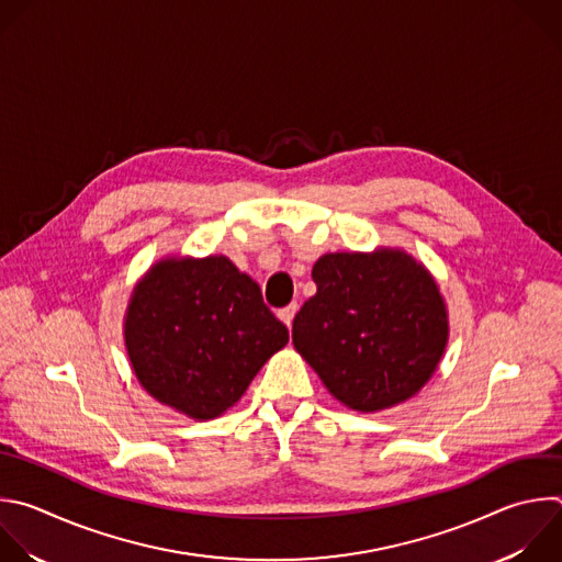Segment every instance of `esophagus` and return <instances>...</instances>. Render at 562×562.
<instances>
[{
  "label": "esophagus",
  "mask_w": 562,
  "mask_h": 562,
  "mask_svg": "<svg viewBox=\"0 0 562 562\" xmlns=\"http://www.w3.org/2000/svg\"><path fill=\"white\" fill-rule=\"evenodd\" d=\"M295 313H297V304H289V306H284V308H280V311H278V317H280V319L291 328Z\"/></svg>",
  "instance_id": "1"
}]
</instances>
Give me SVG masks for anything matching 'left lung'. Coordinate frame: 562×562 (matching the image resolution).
Listing matches in <instances>:
<instances>
[{
  "instance_id": "8db88e82",
  "label": "left lung",
  "mask_w": 562,
  "mask_h": 562,
  "mask_svg": "<svg viewBox=\"0 0 562 562\" xmlns=\"http://www.w3.org/2000/svg\"><path fill=\"white\" fill-rule=\"evenodd\" d=\"M317 293L293 319V346L328 393L359 413L406 402L430 380L448 313L430 273L408 254H326Z\"/></svg>"
}]
</instances>
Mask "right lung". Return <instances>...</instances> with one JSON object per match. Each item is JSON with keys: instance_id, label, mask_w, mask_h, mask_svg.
Listing matches in <instances>:
<instances>
[{"instance_id": "obj_1", "label": "right lung", "mask_w": 562, "mask_h": 562, "mask_svg": "<svg viewBox=\"0 0 562 562\" xmlns=\"http://www.w3.org/2000/svg\"><path fill=\"white\" fill-rule=\"evenodd\" d=\"M286 341L260 286L225 256L158 262L134 289L125 317L140 386L194 419L232 408Z\"/></svg>"}]
</instances>
